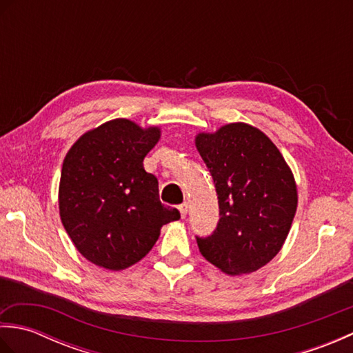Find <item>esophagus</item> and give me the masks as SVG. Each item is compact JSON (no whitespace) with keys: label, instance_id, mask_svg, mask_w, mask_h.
<instances>
[{"label":"esophagus","instance_id":"1","mask_svg":"<svg viewBox=\"0 0 353 353\" xmlns=\"http://www.w3.org/2000/svg\"><path fill=\"white\" fill-rule=\"evenodd\" d=\"M188 209H190V206H188V203H182V205H179V211H181V215H182V219H185L186 216V214H188Z\"/></svg>","mask_w":353,"mask_h":353}]
</instances>
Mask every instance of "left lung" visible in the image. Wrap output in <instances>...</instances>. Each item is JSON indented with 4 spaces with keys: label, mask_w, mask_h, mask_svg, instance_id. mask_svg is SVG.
<instances>
[{
    "label": "left lung",
    "mask_w": 353,
    "mask_h": 353,
    "mask_svg": "<svg viewBox=\"0 0 353 353\" xmlns=\"http://www.w3.org/2000/svg\"><path fill=\"white\" fill-rule=\"evenodd\" d=\"M196 145L211 172L220 220L196 236L200 253L228 274L256 272L279 253L297 208V188L283 156L244 123L200 133Z\"/></svg>",
    "instance_id": "left-lung-1"
}]
</instances>
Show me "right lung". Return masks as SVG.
Listing matches in <instances>:
<instances>
[{
  "mask_svg": "<svg viewBox=\"0 0 353 353\" xmlns=\"http://www.w3.org/2000/svg\"><path fill=\"white\" fill-rule=\"evenodd\" d=\"M157 127L118 118L85 133L66 154L59 209L74 245L92 264L124 270L153 249L163 224L181 219L159 200L144 157L159 141Z\"/></svg>",
  "mask_w": 353,
  "mask_h": 353,
  "instance_id": "right-lung-1",
  "label": "right lung"
}]
</instances>
